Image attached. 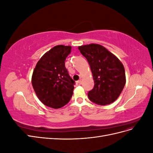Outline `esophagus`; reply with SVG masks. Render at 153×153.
Listing matches in <instances>:
<instances>
[{"instance_id":"obj_1","label":"esophagus","mask_w":153,"mask_h":153,"mask_svg":"<svg viewBox=\"0 0 153 153\" xmlns=\"http://www.w3.org/2000/svg\"><path fill=\"white\" fill-rule=\"evenodd\" d=\"M76 85H80L82 84V82H81V80H78L76 82Z\"/></svg>"}]
</instances>
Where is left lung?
Listing matches in <instances>:
<instances>
[{"label":"left lung","instance_id":"1","mask_svg":"<svg viewBox=\"0 0 153 153\" xmlns=\"http://www.w3.org/2000/svg\"><path fill=\"white\" fill-rule=\"evenodd\" d=\"M78 50L87 60L93 76L94 86L88 92L89 99L99 105L113 103L121 94L126 84L123 64L100 45L80 46Z\"/></svg>","mask_w":153,"mask_h":153}]
</instances>
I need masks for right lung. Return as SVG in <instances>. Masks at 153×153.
Wrapping results in <instances>:
<instances>
[{"label":"right lung","instance_id":"obj_1","mask_svg":"<svg viewBox=\"0 0 153 153\" xmlns=\"http://www.w3.org/2000/svg\"><path fill=\"white\" fill-rule=\"evenodd\" d=\"M71 50L70 46H55L43 55L34 68L32 87L39 100L49 107H62L73 95L75 82L65 67Z\"/></svg>","mask_w":153,"mask_h":153}]
</instances>
